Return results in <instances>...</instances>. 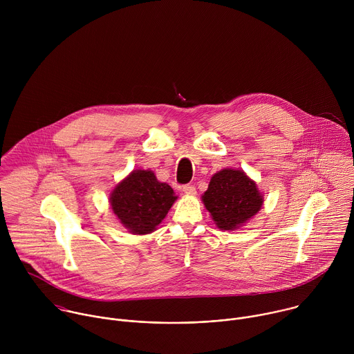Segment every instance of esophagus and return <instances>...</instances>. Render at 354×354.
I'll return each mask as SVG.
<instances>
[{"label": "esophagus", "instance_id": "obj_1", "mask_svg": "<svg viewBox=\"0 0 354 354\" xmlns=\"http://www.w3.org/2000/svg\"><path fill=\"white\" fill-rule=\"evenodd\" d=\"M182 192L186 193V194L194 196V194H196V187H194L193 185H183V186H182Z\"/></svg>", "mask_w": 354, "mask_h": 354}]
</instances>
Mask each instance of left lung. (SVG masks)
I'll list each match as a JSON object with an SVG mask.
<instances>
[{
	"mask_svg": "<svg viewBox=\"0 0 354 354\" xmlns=\"http://www.w3.org/2000/svg\"><path fill=\"white\" fill-rule=\"evenodd\" d=\"M201 200L216 225L224 231L238 230L263 205L257 183L243 171L231 168L221 169L212 176Z\"/></svg>",
	"mask_w": 354,
	"mask_h": 354,
	"instance_id": "obj_1",
	"label": "left lung"
}]
</instances>
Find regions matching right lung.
Masks as SVG:
<instances>
[{"mask_svg": "<svg viewBox=\"0 0 354 354\" xmlns=\"http://www.w3.org/2000/svg\"><path fill=\"white\" fill-rule=\"evenodd\" d=\"M176 198L168 183L160 182L153 171L144 169L133 171L116 185L109 197L115 216L136 235L153 232Z\"/></svg>", "mask_w": 354, "mask_h": 354, "instance_id": "obj_1", "label": "right lung"}]
</instances>
